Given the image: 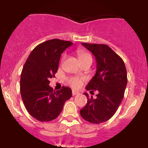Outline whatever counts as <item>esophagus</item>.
Wrapping results in <instances>:
<instances>
[{"label":"esophagus","mask_w":148,"mask_h":148,"mask_svg":"<svg viewBox=\"0 0 148 148\" xmlns=\"http://www.w3.org/2000/svg\"><path fill=\"white\" fill-rule=\"evenodd\" d=\"M72 96H75V95H78V94H79V92L78 91H75V90H72Z\"/></svg>","instance_id":"1"}]
</instances>
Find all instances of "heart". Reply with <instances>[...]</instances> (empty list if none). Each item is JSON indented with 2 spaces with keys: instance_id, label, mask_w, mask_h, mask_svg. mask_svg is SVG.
Listing matches in <instances>:
<instances>
[{
  "instance_id": "heart-1",
  "label": "heart",
  "mask_w": 148,
  "mask_h": 148,
  "mask_svg": "<svg viewBox=\"0 0 148 148\" xmlns=\"http://www.w3.org/2000/svg\"><path fill=\"white\" fill-rule=\"evenodd\" d=\"M77 54L79 56V59L80 61L83 62L86 60H92V56L90 52L84 49H79L77 51ZM83 79L79 77H69L67 79V83L74 88H77L81 86Z\"/></svg>"
}]
</instances>
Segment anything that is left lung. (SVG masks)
<instances>
[{
    "instance_id": "obj_1",
    "label": "left lung",
    "mask_w": 148,
    "mask_h": 148,
    "mask_svg": "<svg viewBox=\"0 0 148 148\" xmlns=\"http://www.w3.org/2000/svg\"><path fill=\"white\" fill-rule=\"evenodd\" d=\"M97 59V72L86 89L99 91L97 99L88 98L87 104L80 110L82 118L88 122L99 124L113 116L123 99L127 83V70L123 60L105 44L85 43Z\"/></svg>"
}]
</instances>
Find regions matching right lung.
Masks as SVG:
<instances>
[{"label": "right lung", "instance_id": "add662e5", "mask_svg": "<svg viewBox=\"0 0 148 148\" xmlns=\"http://www.w3.org/2000/svg\"><path fill=\"white\" fill-rule=\"evenodd\" d=\"M73 42L51 39L39 44L28 56L21 76V94L26 110L41 122L51 121L61 112L65 102L72 97V90L63 87L55 92L49 87L54 77L61 54Z\"/></svg>", "mask_w": 148, "mask_h": 148}]
</instances>
